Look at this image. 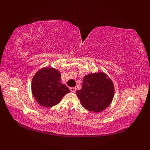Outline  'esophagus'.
<instances>
[{
  "mask_svg": "<svg viewBox=\"0 0 150 150\" xmlns=\"http://www.w3.org/2000/svg\"><path fill=\"white\" fill-rule=\"evenodd\" d=\"M70 90H71V92L75 93L76 91V88H70Z\"/></svg>",
  "mask_w": 150,
  "mask_h": 150,
  "instance_id": "esophagus-1",
  "label": "esophagus"
}]
</instances>
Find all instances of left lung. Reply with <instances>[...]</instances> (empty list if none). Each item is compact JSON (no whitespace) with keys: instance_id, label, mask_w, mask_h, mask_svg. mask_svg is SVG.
Here are the masks:
<instances>
[{"instance_id":"left-lung-1","label":"left lung","mask_w":150,"mask_h":150,"mask_svg":"<svg viewBox=\"0 0 150 150\" xmlns=\"http://www.w3.org/2000/svg\"><path fill=\"white\" fill-rule=\"evenodd\" d=\"M76 94L85 109L99 112L110 105L115 95V86L104 72H94L84 77L82 88Z\"/></svg>"}]
</instances>
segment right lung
I'll use <instances>...</instances> for the list:
<instances>
[{"mask_svg":"<svg viewBox=\"0 0 150 150\" xmlns=\"http://www.w3.org/2000/svg\"><path fill=\"white\" fill-rule=\"evenodd\" d=\"M31 90L35 100L40 106L51 108L59 103L70 91L61 83V72L53 67H45L33 76Z\"/></svg>","mask_w":150,"mask_h":150,"instance_id":"1","label":"right lung"}]
</instances>
